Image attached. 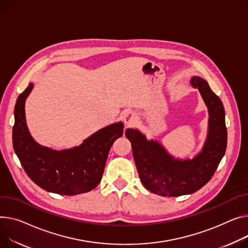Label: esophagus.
Here are the masks:
<instances>
[{"label":"esophagus","instance_id":"obj_1","mask_svg":"<svg viewBox=\"0 0 248 248\" xmlns=\"http://www.w3.org/2000/svg\"><path fill=\"white\" fill-rule=\"evenodd\" d=\"M137 121V115L135 112H133L131 110H126L124 114V122L125 124H135V122Z\"/></svg>","mask_w":248,"mask_h":248}]
</instances>
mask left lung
<instances>
[{
  "label": "left lung",
  "mask_w": 248,
  "mask_h": 248,
  "mask_svg": "<svg viewBox=\"0 0 248 248\" xmlns=\"http://www.w3.org/2000/svg\"><path fill=\"white\" fill-rule=\"evenodd\" d=\"M189 82L200 91L208 110L207 136L195 156L174 157L160 142L147 140L139 129H125L142 186L161 196H180L201 189L216 172L226 150L225 112L220 98L202 78L192 76Z\"/></svg>",
  "instance_id": "1"
}]
</instances>
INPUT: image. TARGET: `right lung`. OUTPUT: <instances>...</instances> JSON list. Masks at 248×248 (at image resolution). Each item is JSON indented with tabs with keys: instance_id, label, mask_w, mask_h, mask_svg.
Returning a JSON list of instances; mask_svg holds the SVG:
<instances>
[{
	"instance_id": "obj_1",
	"label": "right lung",
	"mask_w": 248,
	"mask_h": 248,
	"mask_svg": "<svg viewBox=\"0 0 248 248\" xmlns=\"http://www.w3.org/2000/svg\"><path fill=\"white\" fill-rule=\"evenodd\" d=\"M34 84L19 95L15 107L13 145L29 177L43 189L62 195L91 191L101 183L112 143L124 134L122 122L95 131L78 146L56 151L39 144L31 136L25 104Z\"/></svg>"
}]
</instances>
